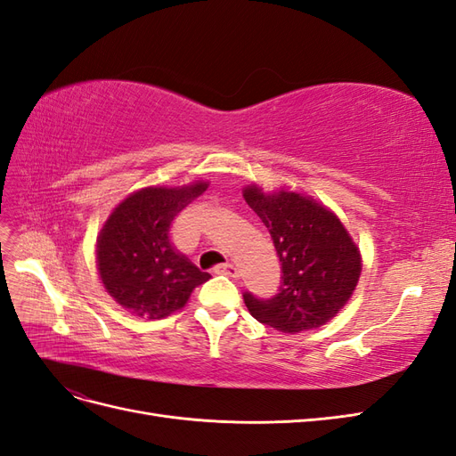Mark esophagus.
<instances>
[{
	"label": "esophagus",
	"mask_w": 456,
	"mask_h": 456,
	"mask_svg": "<svg viewBox=\"0 0 456 456\" xmlns=\"http://www.w3.org/2000/svg\"><path fill=\"white\" fill-rule=\"evenodd\" d=\"M215 273L216 274H226L230 278H236L238 276V268L233 266L232 263H224V265H216L215 266Z\"/></svg>",
	"instance_id": "34e87169"
}]
</instances>
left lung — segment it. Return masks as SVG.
Listing matches in <instances>:
<instances>
[{"label": "left lung", "instance_id": "obj_1", "mask_svg": "<svg viewBox=\"0 0 456 456\" xmlns=\"http://www.w3.org/2000/svg\"><path fill=\"white\" fill-rule=\"evenodd\" d=\"M263 220L281 263V284L270 299L245 291L243 301L261 324L286 334L324 326L349 301L359 281L361 251L328 207L297 191L243 190Z\"/></svg>", "mask_w": 456, "mask_h": 456}]
</instances>
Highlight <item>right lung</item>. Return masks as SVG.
Segmentation results:
<instances>
[{
    "label": "right lung",
    "mask_w": 456,
    "mask_h": 456,
    "mask_svg": "<svg viewBox=\"0 0 456 456\" xmlns=\"http://www.w3.org/2000/svg\"><path fill=\"white\" fill-rule=\"evenodd\" d=\"M207 190L205 182L182 188H143L110 213L97 236V270L107 293L142 318H165L188 303L211 278L170 241L182 208Z\"/></svg>",
    "instance_id": "right-lung-1"
}]
</instances>
